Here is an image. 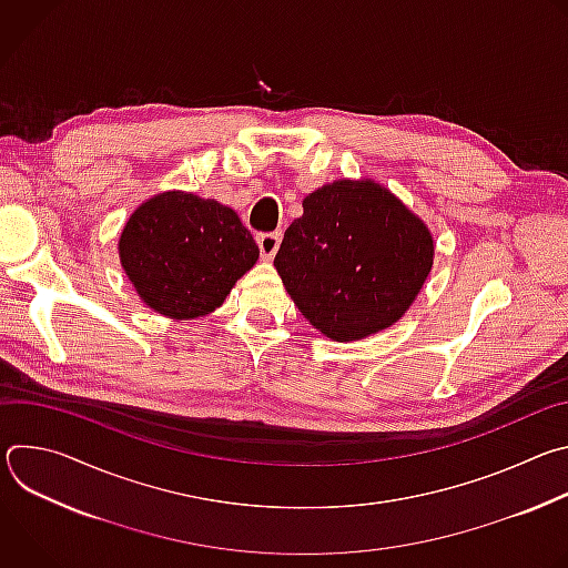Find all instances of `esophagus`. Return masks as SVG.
<instances>
[{
    "mask_svg": "<svg viewBox=\"0 0 568 568\" xmlns=\"http://www.w3.org/2000/svg\"><path fill=\"white\" fill-rule=\"evenodd\" d=\"M256 242H258L261 256L265 261H272L276 256V252H278V245H281V233H258Z\"/></svg>",
    "mask_w": 568,
    "mask_h": 568,
    "instance_id": "1",
    "label": "esophagus"
}]
</instances>
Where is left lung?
<instances>
[{
    "mask_svg": "<svg viewBox=\"0 0 568 568\" xmlns=\"http://www.w3.org/2000/svg\"><path fill=\"white\" fill-rule=\"evenodd\" d=\"M432 265L427 224L371 180H339L310 193L274 258L301 314L333 342L393 326Z\"/></svg>",
    "mask_w": 568,
    "mask_h": 568,
    "instance_id": "obj_1",
    "label": "left lung"
}]
</instances>
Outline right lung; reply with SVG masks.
Returning <instances> with one entry per match:
<instances>
[{
  "instance_id": "add662e5",
  "label": "right lung",
  "mask_w": 568,
  "mask_h": 568,
  "mask_svg": "<svg viewBox=\"0 0 568 568\" xmlns=\"http://www.w3.org/2000/svg\"><path fill=\"white\" fill-rule=\"evenodd\" d=\"M258 254L233 209L184 191L143 202L119 237L121 267L136 294L171 318H195L220 307Z\"/></svg>"
}]
</instances>
